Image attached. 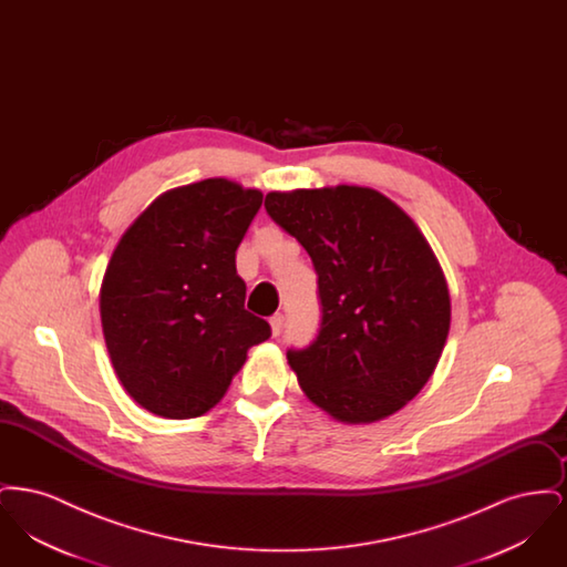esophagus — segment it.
Instances as JSON below:
<instances>
[{
    "mask_svg": "<svg viewBox=\"0 0 567 567\" xmlns=\"http://www.w3.org/2000/svg\"><path fill=\"white\" fill-rule=\"evenodd\" d=\"M270 324L271 333H274V336H280V333H282V329H285V315H280V312H278V315H274L270 319Z\"/></svg>",
    "mask_w": 567,
    "mask_h": 567,
    "instance_id": "obj_1",
    "label": "esophagus"
}]
</instances>
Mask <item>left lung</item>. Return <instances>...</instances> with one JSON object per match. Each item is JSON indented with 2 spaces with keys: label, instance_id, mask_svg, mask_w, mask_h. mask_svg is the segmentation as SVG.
<instances>
[{
  "label": "left lung",
  "instance_id": "left-lung-1",
  "mask_svg": "<svg viewBox=\"0 0 567 567\" xmlns=\"http://www.w3.org/2000/svg\"><path fill=\"white\" fill-rule=\"evenodd\" d=\"M266 210L319 276V333L287 351L299 386L344 423L398 412L432 377L451 327L449 287L430 244L374 189L268 193Z\"/></svg>",
  "mask_w": 567,
  "mask_h": 567
}]
</instances>
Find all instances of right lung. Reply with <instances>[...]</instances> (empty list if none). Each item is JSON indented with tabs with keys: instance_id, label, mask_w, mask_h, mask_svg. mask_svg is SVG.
I'll use <instances>...</instances> for the list:
<instances>
[{
	"instance_id": "right-lung-1",
	"label": "right lung",
	"mask_w": 567,
	"mask_h": 567,
	"mask_svg": "<svg viewBox=\"0 0 567 567\" xmlns=\"http://www.w3.org/2000/svg\"><path fill=\"white\" fill-rule=\"evenodd\" d=\"M264 195L208 178L157 197L125 231L102 282L114 372L137 404L193 419L220 402L246 351L271 336L244 308L236 250Z\"/></svg>"
}]
</instances>
